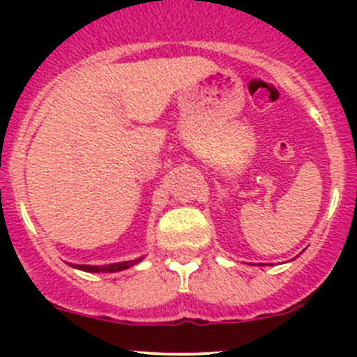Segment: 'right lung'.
Here are the masks:
<instances>
[{
    "mask_svg": "<svg viewBox=\"0 0 357 357\" xmlns=\"http://www.w3.org/2000/svg\"><path fill=\"white\" fill-rule=\"evenodd\" d=\"M142 259L143 257H138V259H135V261L115 262V264H107V266H86V264H70V266L72 268L81 269V271H88V273H117V271H124V269L138 264Z\"/></svg>",
    "mask_w": 357,
    "mask_h": 357,
    "instance_id": "obj_1",
    "label": "right lung"
}]
</instances>
